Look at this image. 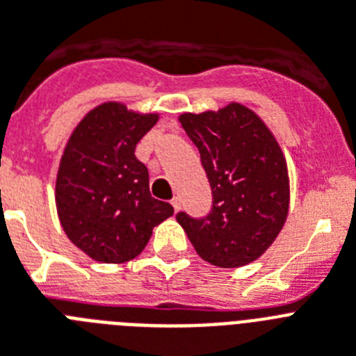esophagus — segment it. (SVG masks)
Masks as SVG:
<instances>
[{
    "mask_svg": "<svg viewBox=\"0 0 356 356\" xmlns=\"http://www.w3.org/2000/svg\"><path fill=\"white\" fill-rule=\"evenodd\" d=\"M172 204V207H175V213H178V211H180V205H181V202H180V198H175L171 202Z\"/></svg>",
    "mask_w": 356,
    "mask_h": 356,
    "instance_id": "34e87169",
    "label": "esophagus"
}]
</instances>
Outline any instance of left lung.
Wrapping results in <instances>:
<instances>
[{"instance_id":"8db88e82","label":"left lung","mask_w":356,"mask_h":356,"mask_svg":"<svg viewBox=\"0 0 356 356\" xmlns=\"http://www.w3.org/2000/svg\"><path fill=\"white\" fill-rule=\"evenodd\" d=\"M178 120L198 147L213 191L207 216L178 213V224L205 262L227 269L254 262L277 240L289 211L287 161L277 138L236 102Z\"/></svg>"}]
</instances>
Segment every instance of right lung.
<instances>
[{"mask_svg": "<svg viewBox=\"0 0 356 356\" xmlns=\"http://www.w3.org/2000/svg\"><path fill=\"white\" fill-rule=\"evenodd\" d=\"M105 102L70 134L56 178L60 224L76 248L96 262L123 264L145 249L152 229L172 216L171 204L152 198L149 171L136 143L158 122Z\"/></svg>", "mask_w": 356, "mask_h": 356, "instance_id": "1", "label": "right lung"}]
</instances>
